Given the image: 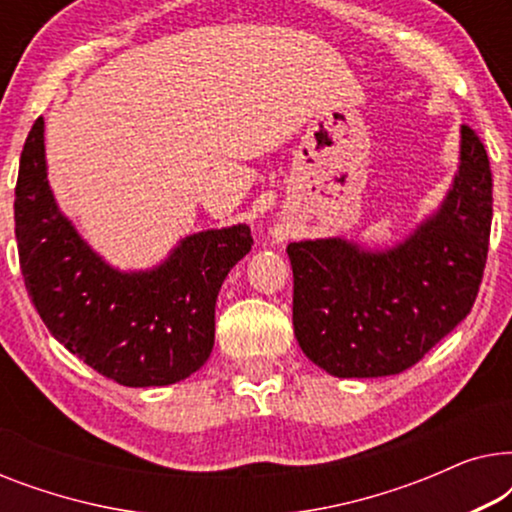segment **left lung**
<instances>
[{
  "label": "left lung",
  "mask_w": 512,
  "mask_h": 512,
  "mask_svg": "<svg viewBox=\"0 0 512 512\" xmlns=\"http://www.w3.org/2000/svg\"><path fill=\"white\" fill-rule=\"evenodd\" d=\"M492 230L485 146L461 125L459 167L431 216L394 247L345 237L291 242L293 333L335 377L398 375L466 319Z\"/></svg>",
  "instance_id": "obj_1"
}]
</instances>
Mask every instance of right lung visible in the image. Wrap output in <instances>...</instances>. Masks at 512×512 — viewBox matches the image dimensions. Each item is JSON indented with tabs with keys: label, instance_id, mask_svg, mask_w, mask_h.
Returning <instances> with one entry per match:
<instances>
[{
	"label": "right lung",
	"instance_id": "add662e5",
	"mask_svg": "<svg viewBox=\"0 0 512 512\" xmlns=\"http://www.w3.org/2000/svg\"><path fill=\"white\" fill-rule=\"evenodd\" d=\"M13 214L27 293L69 352L123 387H165L205 366L223 279L254 244L247 223L186 235L149 270L114 268L55 202L44 118L20 153Z\"/></svg>",
	"mask_w": 512,
	"mask_h": 512
}]
</instances>
